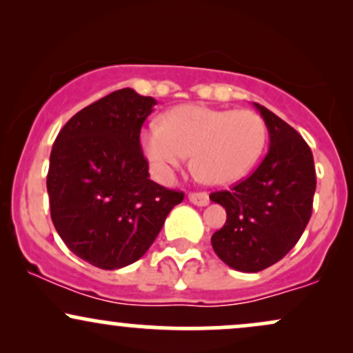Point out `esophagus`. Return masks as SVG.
Returning <instances> with one entry per match:
<instances>
[{
  "instance_id": "esophagus-1",
  "label": "esophagus",
  "mask_w": 353,
  "mask_h": 353,
  "mask_svg": "<svg viewBox=\"0 0 353 353\" xmlns=\"http://www.w3.org/2000/svg\"><path fill=\"white\" fill-rule=\"evenodd\" d=\"M188 199L192 202V204L201 205V208H204V205L209 204V196L205 192H190Z\"/></svg>"
}]
</instances>
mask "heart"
<instances>
[{
    "label": "heart",
    "instance_id": "1",
    "mask_svg": "<svg viewBox=\"0 0 353 353\" xmlns=\"http://www.w3.org/2000/svg\"><path fill=\"white\" fill-rule=\"evenodd\" d=\"M267 143V125L249 109L228 111L185 104L171 109L163 124L143 131L141 145L157 179L169 182L192 154V168L209 184H232L245 176Z\"/></svg>",
    "mask_w": 353,
    "mask_h": 353
}]
</instances>
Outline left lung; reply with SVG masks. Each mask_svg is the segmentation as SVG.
Here are the masks:
<instances>
[{
    "label": "left lung",
    "instance_id": "obj_1",
    "mask_svg": "<svg viewBox=\"0 0 353 353\" xmlns=\"http://www.w3.org/2000/svg\"><path fill=\"white\" fill-rule=\"evenodd\" d=\"M269 131V152L261 165L230 190L210 194L228 212L214 232L212 249L222 262L241 272H259L285 257L312 216L315 165L303 137L254 103Z\"/></svg>",
    "mask_w": 353,
    "mask_h": 353
}]
</instances>
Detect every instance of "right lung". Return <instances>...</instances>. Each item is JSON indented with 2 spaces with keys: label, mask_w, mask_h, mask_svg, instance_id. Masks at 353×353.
<instances>
[{
  "label": "right lung",
  "mask_w": 353,
  "mask_h": 353,
  "mask_svg": "<svg viewBox=\"0 0 353 353\" xmlns=\"http://www.w3.org/2000/svg\"><path fill=\"white\" fill-rule=\"evenodd\" d=\"M154 106V98L119 89L76 112L52 144V224L72 254L99 269L143 257L184 199L149 179L139 134Z\"/></svg>",
  "instance_id": "obj_1"
}]
</instances>
